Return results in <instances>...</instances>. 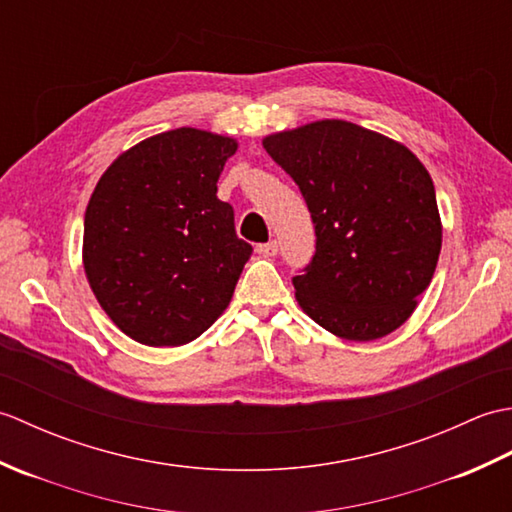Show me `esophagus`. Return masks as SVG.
I'll return each mask as SVG.
<instances>
[{
  "instance_id": "esophagus-1",
  "label": "esophagus",
  "mask_w": 512,
  "mask_h": 512,
  "mask_svg": "<svg viewBox=\"0 0 512 512\" xmlns=\"http://www.w3.org/2000/svg\"><path fill=\"white\" fill-rule=\"evenodd\" d=\"M257 253L264 255V257H275V255L279 253V244L275 242V239H273V242L259 244V246H257Z\"/></svg>"
}]
</instances>
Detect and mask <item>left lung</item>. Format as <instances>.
Listing matches in <instances>:
<instances>
[{
    "mask_svg": "<svg viewBox=\"0 0 512 512\" xmlns=\"http://www.w3.org/2000/svg\"><path fill=\"white\" fill-rule=\"evenodd\" d=\"M264 149L297 182L317 233L292 277L301 310L347 341L400 328L442 248L429 171L405 145L336 118L270 134Z\"/></svg>",
    "mask_w": 512,
    "mask_h": 512,
    "instance_id": "8db88e82",
    "label": "left lung"
}]
</instances>
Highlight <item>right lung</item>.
<instances>
[{
  "label": "right lung",
  "instance_id": "obj_1",
  "mask_svg": "<svg viewBox=\"0 0 512 512\" xmlns=\"http://www.w3.org/2000/svg\"><path fill=\"white\" fill-rule=\"evenodd\" d=\"M237 140L180 127L118 156L85 209L83 266L118 328L151 347L211 328L253 246L235 233L217 180Z\"/></svg>",
  "mask_w": 512,
  "mask_h": 512
}]
</instances>
